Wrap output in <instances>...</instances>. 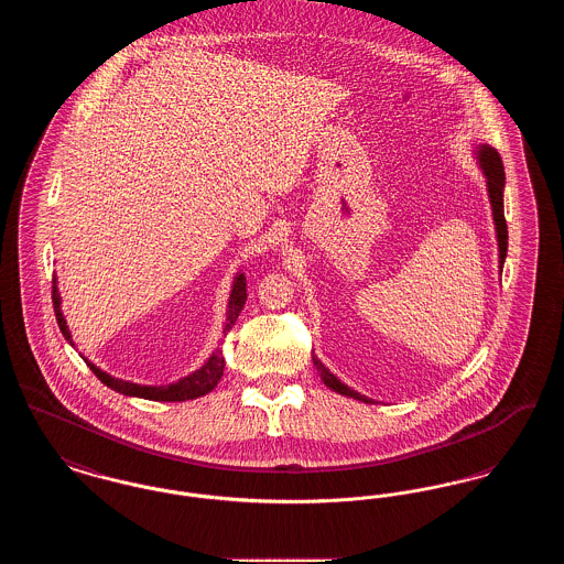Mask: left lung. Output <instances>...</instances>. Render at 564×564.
<instances>
[{
  "instance_id": "1",
  "label": "left lung",
  "mask_w": 564,
  "mask_h": 564,
  "mask_svg": "<svg viewBox=\"0 0 564 564\" xmlns=\"http://www.w3.org/2000/svg\"><path fill=\"white\" fill-rule=\"evenodd\" d=\"M478 159H480V166H482L484 175H486V182H488V196H490V205H492V215H495V226H497V239H499V264L503 269V262H506V256H508V224H506V215H503V188H506V169H503V161L499 156L497 150L482 145L480 152H478ZM315 361V368L319 370L323 382L336 391V393H343L347 398L352 400H359V402H370L366 395L352 391L347 384H343L336 376L332 375L327 368H323L322 361L317 357H313Z\"/></svg>"
}]
</instances>
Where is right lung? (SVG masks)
<instances>
[{"label": "right lung", "instance_id": "add662e5", "mask_svg": "<svg viewBox=\"0 0 564 564\" xmlns=\"http://www.w3.org/2000/svg\"><path fill=\"white\" fill-rule=\"evenodd\" d=\"M247 300V281L245 274H239L235 279V288L230 294V302H228V317H226V327L224 332H230L232 325L237 322L239 313L245 306ZM53 306L54 315H56V323L63 332V336L72 343V334L67 329L65 317L61 313V297H58V290H56V279H53ZM88 368L93 370V375L97 376L104 384H108L109 389L122 393V395H134V398H143V400H152V402H186V400H196L209 391H214L215 384L219 382V378L224 375V357L219 350H215L214 355L209 357V361L196 370L194 375L186 376L173 384L166 387H141L134 382H127L120 378H111V376L101 372L97 366H93L90 361H86Z\"/></svg>", "mask_w": 564, "mask_h": 564}]
</instances>
